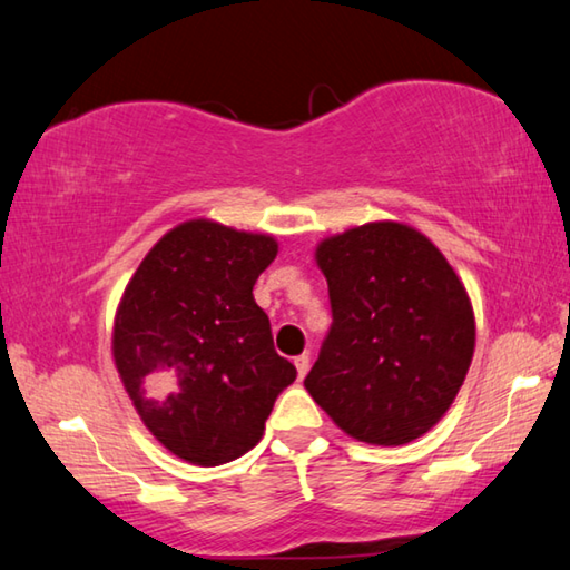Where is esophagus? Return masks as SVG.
Returning <instances> with one entry per match:
<instances>
[{
    "label": "esophagus",
    "instance_id": "obj_1",
    "mask_svg": "<svg viewBox=\"0 0 570 570\" xmlns=\"http://www.w3.org/2000/svg\"><path fill=\"white\" fill-rule=\"evenodd\" d=\"M294 364H296L298 380H304V377H306V372H308V354H298L296 360H294Z\"/></svg>",
    "mask_w": 570,
    "mask_h": 570
}]
</instances>
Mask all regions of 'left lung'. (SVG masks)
<instances>
[{"mask_svg": "<svg viewBox=\"0 0 570 570\" xmlns=\"http://www.w3.org/2000/svg\"><path fill=\"white\" fill-rule=\"evenodd\" d=\"M332 330L304 387L346 435L407 445L455 402L475 314L455 268L417 228L374 220L324 238Z\"/></svg>", "mask_w": 570, "mask_h": 570, "instance_id": "8db88e82", "label": "left lung"}]
</instances>
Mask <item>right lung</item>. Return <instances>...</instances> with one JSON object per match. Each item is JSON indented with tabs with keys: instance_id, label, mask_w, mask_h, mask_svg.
I'll use <instances>...</instances> for the list:
<instances>
[{
	"instance_id": "right-lung-1",
	"label": "right lung",
	"mask_w": 570,
	"mask_h": 570,
	"mask_svg": "<svg viewBox=\"0 0 570 570\" xmlns=\"http://www.w3.org/2000/svg\"><path fill=\"white\" fill-rule=\"evenodd\" d=\"M276 254L274 236L193 218L170 228L125 286L115 366L153 438L190 465L216 468L256 448L296 380L254 302Z\"/></svg>"
}]
</instances>
